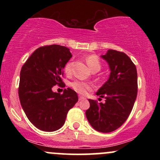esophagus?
<instances>
[{"instance_id": "obj_1", "label": "esophagus", "mask_w": 160, "mask_h": 160, "mask_svg": "<svg viewBox=\"0 0 160 160\" xmlns=\"http://www.w3.org/2000/svg\"><path fill=\"white\" fill-rule=\"evenodd\" d=\"M84 99H86L85 97H83V96H81V95H80V96H79V101L84 100Z\"/></svg>"}]
</instances>
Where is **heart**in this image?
I'll return each instance as SVG.
<instances>
[{
	"label": "heart",
	"instance_id": "heart-1",
	"mask_svg": "<svg viewBox=\"0 0 160 160\" xmlns=\"http://www.w3.org/2000/svg\"><path fill=\"white\" fill-rule=\"evenodd\" d=\"M86 62L87 63L88 66L92 72L95 71H98L101 68V63L99 61L98 58L95 55H90V56H87L86 58ZM71 66H72V62L71 61L67 62L65 64V67H64V71H65V74H71ZM71 87L73 88L74 91L79 94L85 95L87 92L88 90L91 89L90 84L87 83V82L79 81V80H75L71 84Z\"/></svg>",
	"mask_w": 160,
	"mask_h": 160
}]
</instances>
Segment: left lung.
<instances>
[{"mask_svg": "<svg viewBox=\"0 0 160 160\" xmlns=\"http://www.w3.org/2000/svg\"><path fill=\"white\" fill-rule=\"evenodd\" d=\"M101 57L111 70L108 80L96 92L105 102L89 99L86 116L93 128L108 133L120 128L131 113L137 97L138 75L136 67L124 52L108 49Z\"/></svg>", "mask_w": 160, "mask_h": 160, "instance_id": "8db88e82", "label": "left lung"}]
</instances>
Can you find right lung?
<instances>
[{"label":"right lung","mask_w":160,"mask_h":160,"mask_svg":"<svg viewBox=\"0 0 160 160\" xmlns=\"http://www.w3.org/2000/svg\"><path fill=\"white\" fill-rule=\"evenodd\" d=\"M72 57L70 49L60 45L37 49L20 72L19 97L25 115L38 129L54 132L65 122L68 112L78 102V94L67 88L63 94L52 92L63 85L64 67Z\"/></svg>","instance_id":"obj_1"}]
</instances>
